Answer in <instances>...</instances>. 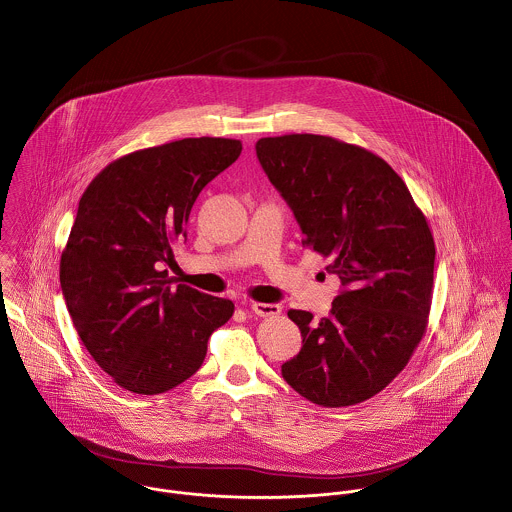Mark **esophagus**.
I'll use <instances>...</instances> for the list:
<instances>
[{
	"label": "esophagus",
	"instance_id": "1",
	"mask_svg": "<svg viewBox=\"0 0 512 512\" xmlns=\"http://www.w3.org/2000/svg\"><path fill=\"white\" fill-rule=\"evenodd\" d=\"M251 310H253V314L261 315V317H275V315H280V312H282V306L255 302V304H251Z\"/></svg>",
	"mask_w": 512,
	"mask_h": 512
}]
</instances>
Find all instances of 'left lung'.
Returning <instances> with one entry per match:
<instances>
[{
  "label": "left lung",
  "mask_w": 512,
  "mask_h": 512,
  "mask_svg": "<svg viewBox=\"0 0 512 512\" xmlns=\"http://www.w3.org/2000/svg\"><path fill=\"white\" fill-rule=\"evenodd\" d=\"M257 159L292 210L304 245L331 263L341 290L331 314L304 310L302 349L282 378L323 407L382 392L419 345L431 310L434 241L423 212L378 156L317 134L261 138Z\"/></svg>",
  "instance_id": "1"
}]
</instances>
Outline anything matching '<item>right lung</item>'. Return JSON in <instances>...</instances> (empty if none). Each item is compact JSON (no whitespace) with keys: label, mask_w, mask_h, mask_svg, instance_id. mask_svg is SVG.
<instances>
[{"label":"right lung","mask_w":512,"mask_h":512,"mask_svg":"<svg viewBox=\"0 0 512 512\" xmlns=\"http://www.w3.org/2000/svg\"><path fill=\"white\" fill-rule=\"evenodd\" d=\"M241 154L228 138H185L107 165L85 189L60 261V286L93 360L134 394L191 378L234 304L163 269L187 239L200 191Z\"/></svg>","instance_id":"right-lung-1"}]
</instances>
